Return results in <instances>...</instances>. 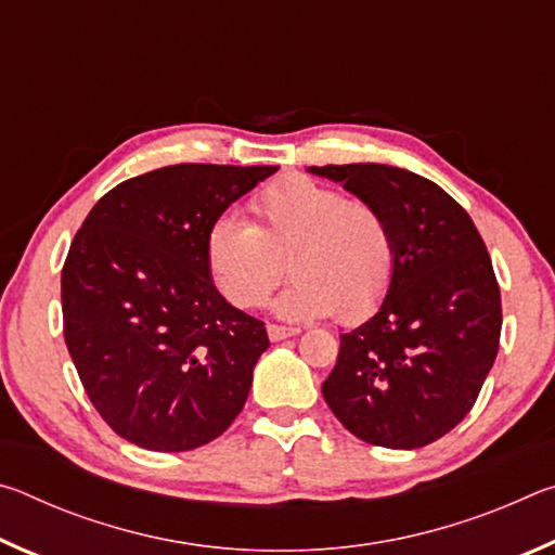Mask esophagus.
<instances>
[{
  "mask_svg": "<svg viewBox=\"0 0 555 555\" xmlns=\"http://www.w3.org/2000/svg\"><path fill=\"white\" fill-rule=\"evenodd\" d=\"M267 333H269V340L271 343H281V340H286V337H294V335H298L300 331L298 327H286V325H267Z\"/></svg>",
  "mask_w": 555,
  "mask_h": 555,
  "instance_id": "1",
  "label": "esophagus"
}]
</instances>
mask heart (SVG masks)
Returning a JSON list of instances; mask_svg holds the SVG:
<instances>
[{
	"instance_id": "1",
	"label": "heart",
	"mask_w": 555,
	"mask_h": 555,
	"mask_svg": "<svg viewBox=\"0 0 555 555\" xmlns=\"http://www.w3.org/2000/svg\"><path fill=\"white\" fill-rule=\"evenodd\" d=\"M251 210L257 224L222 212L205 232V267L224 300L237 308L264 304L288 257L294 279L274 298L279 318L335 313L357 323L377 311L397 269V242L379 208L308 176H288L267 185Z\"/></svg>"
}]
</instances>
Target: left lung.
Here are the masks:
<instances>
[{"instance_id":"8db88e82","label":"left lung","mask_w":555,"mask_h":555,"mask_svg":"<svg viewBox=\"0 0 555 555\" xmlns=\"http://www.w3.org/2000/svg\"><path fill=\"white\" fill-rule=\"evenodd\" d=\"M387 218L397 269L379 311L340 335L323 382L337 421L364 443L413 450L467 416L502 331L492 259L443 188L384 164L311 166Z\"/></svg>"}]
</instances>
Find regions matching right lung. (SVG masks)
<instances>
[{"instance_id":"1","label":"right lung","mask_w":555,"mask_h":555,"mask_svg":"<svg viewBox=\"0 0 555 555\" xmlns=\"http://www.w3.org/2000/svg\"><path fill=\"white\" fill-rule=\"evenodd\" d=\"M279 166L178 164L112 188L61 274L63 335L92 406L129 443L181 453L237 418L267 327L230 306L205 232Z\"/></svg>"}]
</instances>
